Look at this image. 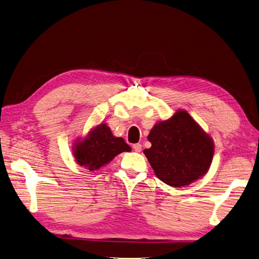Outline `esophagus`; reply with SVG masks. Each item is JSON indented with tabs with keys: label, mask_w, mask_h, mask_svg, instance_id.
I'll list each match as a JSON object with an SVG mask.
<instances>
[{
	"label": "esophagus",
	"mask_w": 259,
	"mask_h": 259,
	"mask_svg": "<svg viewBox=\"0 0 259 259\" xmlns=\"http://www.w3.org/2000/svg\"><path fill=\"white\" fill-rule=\"evenodd\" d=\"M132 147H133V150L136 152H141L142 151V145L141 144H134Z\"/></svg>",
	"instance_id": "1"
}]
</instances>
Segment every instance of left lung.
Instances as JSON below:
<instances>
[{
  "label": "left lung",
  "instance_id": "obj_1",
  "mask_svg": "<svg viewBox=\"0 0 259 259\" xmlns=\"http://www.w3.org/2000/svg\"><path fill=\"white\" fill-rule=\"evenodd\" d=\"M144 150L155 176L164 183L182 187L203 177L209 169L213 142L185 110L156 122Z\"/></svg>",
  "mask_w": 259,
  "mask_h": 259
}]
</instances>
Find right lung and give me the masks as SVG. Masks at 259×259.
Listing matches in <instances>:
<instances>
[{"mask_svg": "<svg viewBox=\"0 0 259 259\" xmlns=\"http://www.w3.org/2000/svg\"><path fill=\"white\" fill-rule=\"evenodd\" d=\"M131 148L122 138H116L107 123H99L83 140H77L73 147L76 163L90 171L99 169L114 157Z\"/></svg>", "mask_w": 259, "mask_h": 259, "instance_id": "right-lung-1", "label": "right lung"}]
</instances>
